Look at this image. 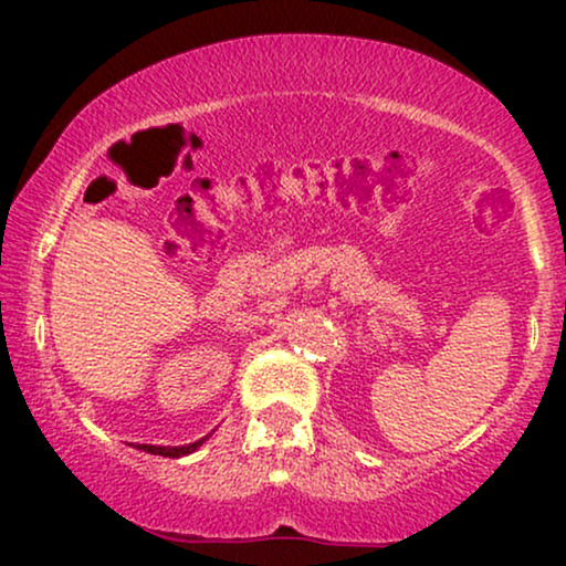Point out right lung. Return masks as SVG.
Here are the masks:
<instances>
[{
    "instance_id": "right-lung-1",
    "label": "right lung",
    "mask_w": 566,
    "mask_h": 566,
    "mask_svg": "<svg viewBox=\"0 0 566 566\" xmlns=\"http://www.w3.org/2000/svg\"><path fill=\"white\" fill-rule=\"evenodd\" d=\"M207 439V437H205ZM193 441V444H186V447H154V444H138V450L143 452H151V454H161V458H184V454H191L197 447H201V441Z\"/></svg>"
}]
</instances>
